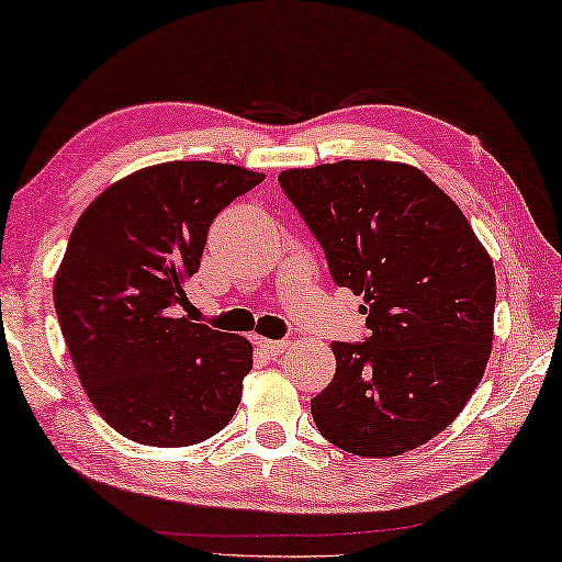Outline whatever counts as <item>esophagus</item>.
Segmentation results:
<instances>
[{
    "mask_svg": "<svg viewBox=\"0 0 562 562\" xmlns=\"http://www.w3.org/2000/svg\"><path fill=\"white\" fill-rule=\"evenodd\" d=\"M255 345L260 347L265 355H270V358H274V355L284 352V347H288V340H267V337H257Z\"/></svg>",
    "mask_w": 562,
    "mask_h": 562,
    "instance_id": "obj_1",
    "label": "esophagus"
}]
</instances>
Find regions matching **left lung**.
Here are the masks:
<instances>
[{
  "instance_id": "left-lung-1",
  "label": "left lung",
  "mask_w": 562,
  "mask_h": 562,
  "mask_svg": "<svg viewBox=\"0 0 562 562\" xmlns=\"http://www.w3.org/2000/svg\"><path fill=\"white\" fill-rule=\"evenodd\" d=\"M280 187L368 315V340L333 342L335 378L310 403L317 430L362 458L420 448L483 380L495 315L487 249L458 204L403 162L284 169Z\"/></svg>"
}]
</instances>
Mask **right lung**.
Masks as SVG:
<instances>
[{
  "label": "right lung",
  "instance_id": "right-lung-1",
  "mask_svg": "<svg viewBox=\"0 0 562 562\" xmlns=\"http://www.w3.org/2000/svg\"><path fill=\"white\" fill-rule=\"evenodd\" d=\"M262 180L237 165H153L106 187L77 220L55 307L87 397L124 438L184 448L233 420L252 345L175 310L212 220Z\"/></svg>",
  "mask_w": 562,
  "mask_h": 562
}]
</instances>
